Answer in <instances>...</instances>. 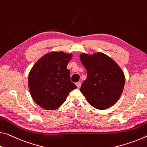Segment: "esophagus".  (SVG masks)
Listing matches in <instances>:
<instances>
[{
  "instance_id": "34e87169",
  "label": "esophagus",
  "mask_w": 147,
  "mask_h": 147,
  "mask_svg": "<svg viewBox=\"0 0 147 147\" xmlns=\"http://www.w3.org/2000/svg\"><path fill=\"white\" fill-rule=\"evenodd\" d=\"M76 85L78 86V88H80L81 87V82H78L76 83Z\"/></svg>"
}]
</instances>
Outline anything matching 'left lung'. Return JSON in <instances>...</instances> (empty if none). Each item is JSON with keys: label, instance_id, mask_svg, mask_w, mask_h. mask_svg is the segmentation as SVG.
Returning <instances> with one entry per match:
<instances>
[{"label": "left lung", "instance_id": "obj_1", "mask_svg": "<svg viewBox=\"0 0 147 147\" xmlns=\"http://www.w3.org/2000/svg\"><path fill=\"white\" fill-rule=\"evenodd\" d=\"M80 59L87 74L80 90L87 102L100 110L113 105L124 89L125 77L121 68L111 58L100 52L82 53Z\"/></svg>", "mask_w": 147, "mask_h": 147}]
</instances>
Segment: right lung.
I'll use <instances>...</instances> for the list:
<instances>
[{
    "mask_svg": "<svg viewBox=\"0 0 147 147\" xmlns=\"http://www.w3.org/2000/svg\"><path fill=\"white\" fill-rule=\"evenodd\" d=\"M71 54L62 51L45 54L34 65L28 75V88L34 101L41 107L55 110L63 104L77 86L70 79L67 65Z\"/></svg>",
    "mask_w": 147,
    "mask_h": 147,
    "instance_id": "right-lung-1",
    "label": "right lung"
}]
</instances>
